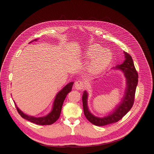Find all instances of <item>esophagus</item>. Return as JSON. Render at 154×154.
Wrapping results in <instances>:
<instances>
[{
  "label": "esophagus",
  "mask_w": 154,
  "mask_h": 154,
  "mask_svg": "<svg viewBox=\"0 0 154 154\" xmlns=\"http://www.w3.org/2000/svg\"><path fill=\"white\" fill-rule=\"evenodd\" d=\"M84 87V84L82 81L77 80L75 82V88L77 90H82Z\"/></svg>",
  "instance_id": "obj_1"
}]
</instances>
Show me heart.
Returning a JSON list of instances; mask_svg holds the SVG:
<instances>
[{"instance_id": "obj_1", "label": "heart", "mask_w": 154, "mask_h": 154, "mask_svg": "<svg viewBox=\"0 0 154 154\" xmlns=\"http://www.w3.org/2000/svg\"><path fill=\"white\" fill-rule=\"evenodd\" d=\"M84 58L90 60L87 66L88 72L92 74H98L106 69L110 63L112 54L108 49L99 44H92L88 46L85 51Z\"/></svg>"}]
</instances>
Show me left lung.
<instances>
[{
	"mask_svg": "<svg viewBox=\"0 0 154 154\" xmlns=\"http://www.w3.org/2000/svg\"><path fill=\"white\" fill-rule=\"evenodd\" d=\"M125 60L122 63L112 68V70H119L122 72L126 80V88L121 101L108 116L99 117L93 115L88 107V94L85 91L82 95L84 113L87 119L97 126H104L116 123L122 119L133 106L136 88L138 84V74L135 70L132 57L124 52Z\"/></svg>",
	"mask_w": 154,
	"mask_h": 154,
	"instance_id": "left-lung-1",
	"label": "left lung"
}]
</instances>
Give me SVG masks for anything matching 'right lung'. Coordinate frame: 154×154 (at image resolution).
Wrapping results in <instances>:
<instances>
[{"instance_id": "add662e5", "label": "right lung", "mask_w": 154, "mask_h": 154, "mask_svg": "<svg viewBox=\"0 0 154 154\" xmlns=\"http://www.w3.org/2000/svg\"><path fill=\"white\" fill-rule=\"evenodd\" d=\"M37 40L38 38L34 39V40L30 42L29 44L32 43V42L37 41ZM73 84H74V82H69L66 86L63 87L62 89L57 94V95H55V98L53 102L51 111L48 113L47 115L45 116L37 117H34L31 116H28L27 114H24L21 110H20V109L17 107V104H16L15 102L14 101L15 107L17 108V112H19V114L20 115V116L22 118L30 121V122L32 123L40 125H51L54 122H55L57 120V119L59 118L63 101L65 99H66L67 95L72 91Z\"/></svg>"}]
</instances>
